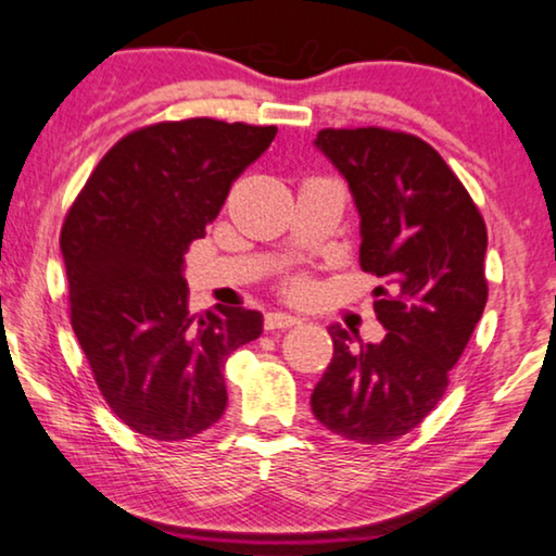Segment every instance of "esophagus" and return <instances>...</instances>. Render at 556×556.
Masks as SVG:
<instances>
[{"instance_id": "1", "label": "esophagus", "mask_w": 556, "mask_h": 556, "mask_svg": "<svg viewBox=\"0 0 556 556\" xmlns=\"http://www.w3.org/2000/svg\"><path fill=\"white\" fill-rule=\"evenodd\" d=\"M302 319L289 315V312H269L267 319H264V325H267V330H285V327H294L300 325Z\"/></svg>"}]
</instances>
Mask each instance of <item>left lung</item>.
<instances>
[{"instance_id": "obj_1", "label": "left lung", "mask_w": 556, "mask_h": 556, "mask_svg": "<svg viewBox=\"0 0 556 556\" xmlns=\"http://www.w3.org/2000/svg\"><path fill=\"white\" fill-rule=\"evenodd\" d=\"M315 146L350 186L359 267L380 277L378 345L330 325L332 363L312 413L345 441L378 445L413 431L448 388L489 296L486 224L464 184L426 140L386 128L317 132Z\"/></svg>"}]
</instances>
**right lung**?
I'll list each match as a JSON object with an SVG mask.
<instances>
[{
	"mask_svg": "<svg viewBox=\"0 0 556 556\" xmlns=\"http://www.w3.org/2000/svg\"><path fill=\"white\" fill-rule=\"evenodd\" d=\"M275 125L191 118L132 130L103 155L60 233L70 323L130 431L178 443L222 418V367L262 334V312H189L184 254L206 237Z\"/></svg>",
	"mask_w": 556,
	"mask_h": 556,
	"instance_id": "obj_1",
	"label": "right lung"
}]
</instances>
